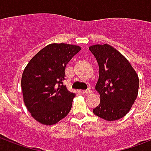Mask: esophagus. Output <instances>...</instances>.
Here are the masks:
<instances>
[{"label": "esophagus", "instance_id": "obj_1", "mask_svg": "<svg viewBox=\"0 0 151 151\" xmlns=\"http://www.w3.org/2000/svg\"><path fill=\"white\" fill-rule=\"evenodd\" d=\"M83 93H85V94H88V93H92V90L90 89V88H88V89L87 90H84V91H82Z\"/></svg>", "mask_w": 151, "mask_h": 151}]
</instances>
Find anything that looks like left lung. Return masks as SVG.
<instances>
[{
  "label": "left lung",
  "instance_id": "8db88e82",
  "mask_svg": "<svg viewBox=\"0 0 151 151\" xmlns=\"http://www.w3.org/2000/svg\"><path fill=\"white\" fill-rule=\"evenodd\" d=\"M99 64V80L96 90L100 103L94 114L106 121H116L127 114L136 100L139 78L127 59L109 45L89 47Z\"/></svg>",
  "mask_w": 151,
  "mask_h": 151
}]
</instances>
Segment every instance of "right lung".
<instances>
[{"label": "right lung", "instance_id": "add662e5", "mask_svg": "<svg viewBox=\"0 0 151 151\" xmlns=\"http://www.w3.org/2000/svg\"><path fill=\"white\" fill-rule=\"evenodd\" d=\"M80 50L73 45L50 44L26 66L21 80L23 101L32 117L41 124H56L70 112L75 94L63 81L66 64Z\"/></svg>", "mask_w": 151, "mask_h": 151}]
</instances>
